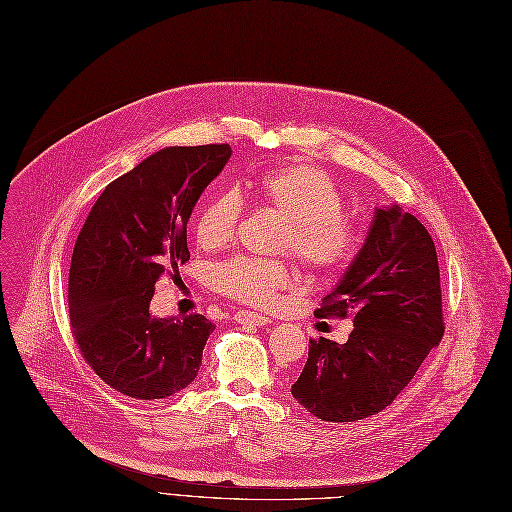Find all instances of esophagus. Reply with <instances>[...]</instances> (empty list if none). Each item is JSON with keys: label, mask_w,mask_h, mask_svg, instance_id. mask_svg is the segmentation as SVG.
Instances as JSON below:
<instances>
[{"label": "esophagus", "mask_w": 512, "mask_h": 512, "mask_svg": "<svg viewBox=\"0 0 512 512\" xmlns=\"http://www.w3.org/2000/svg\"><path fill=\"white\" fill-rule=\"evenodd\" d=\"M233 321L239 323V325H269L271 323L269 316L258 314V312H250V310H237L233 314Z\"/></svg>", "instance_id": "esophagus-1"}]
</instances>
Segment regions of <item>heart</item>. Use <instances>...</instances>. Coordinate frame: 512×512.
Segmentation results:
<instances>
[{"label": "heart", "mask_w": 512, "mask_h": 512, "mask_svg": "<svg viewBox=\"0 0 512 512\" xmlns=\"http://www.w3.org/2000/svg\"><path fill=\"white\" fill-rule=\"evenodd\" d=\"M256 200L283 216L275 248L294 252L302 266L316 275L342 271L358 250L354 225L344 216V196L323 170L310 164L269 168L252 183ZM241 198L235 191L216 193L202 208L196 239L204 250H221L237 233ZM294 281L283 258L233 256L218 262L210 283L216 291L252 306H273Z\"/></svg>", "instance_id": "1"}]
</instances>
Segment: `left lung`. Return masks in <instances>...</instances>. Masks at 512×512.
Masks as SVG:
<instances>
[{
    "instance_id": "8db88e82",
    "label": "left lung",
    "mask_w": 512,
    "mask_h": 512,
    "mask_svg": "<svg viewBox=\"0 0 512 512\" xmlns=\"http://www.w3.org/2000/svg\"><path fill=\"white\" fill-rule=\"evenodd\" d=\"M314 314L352 316L354 329L346 344L310 339L294 398L329 423L367 419L392 404L444 335L440 266L417 216L377 208L360 252Z\"/></svg>"
}]
</instances>
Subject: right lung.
Here are the masks:
<instances>
[{"label": "right lung", "instance_id": "add662e5", "mask_svg": "<svg viewBox=\"0 0 512 512\" xmlns=\"http://www.w3.org/2000/svg\"><path fill=\"white\" fill-rule=\"evenodd\" d=\"M229 158L227 143L152 154L102 191L77 237L72 337L95 375L129 398H168L200 371L214 325L202 314L156 319L150 302L160 275L189 260L191 210Z\"/></svg>", "mask_w": 512, "mask_h": 512}]
</instances>
